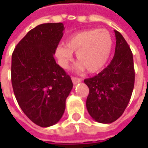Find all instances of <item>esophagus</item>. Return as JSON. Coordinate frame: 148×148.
<instances>
[{
  "label": "esophagus",
  "instance_id": "34e87169",
  "mask_svg": "<svg viewBox=\"0 0 148 148\" xmlns=\"http://www.w3.org/2000/svg\"><path fill=\"white\" fill-rule=\"evenodd\" d=\"M71 79H72V82H73V83H74V85H76V84L79 83V82H82V79H81V78H79V77H71Z\"/></svg>",
  "mask_w": 148,
  "mask_h": 148
}]
</instances>
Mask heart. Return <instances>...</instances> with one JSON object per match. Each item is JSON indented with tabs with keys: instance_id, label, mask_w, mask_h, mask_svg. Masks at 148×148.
<instances>
[{
	"instance_id": "heart-1",
	"label": "heart",
	"mask_w": 148,
	"mask_h": 148,
	"mask_svg": "<svg viewBox=\"0 0 148 148\" xmlns=\"http://www.w3.org/2000/svg\"><path fill=\"white\" fill-rule=\"evenodd\" d=\"M113 45L111 34L106 29H91L74 33L65 39L64 46H58L55 55L62 67L66 68L76 53L77 71L85 67L90 73L101 70L109 60Z\"/></svg>"
}]
</instances>
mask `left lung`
Wrapping results in <instances>:
<instances>
[{"mask_svg": "<svg viewBox=\"0 0 148 148\" xmlns=\"http://www.w3.org/2000/svg\"><path fill=\"white\" fill-rule=\"evenodd\" d=\"M116 48L110 64L93 77L84 80L90 93L88 112L94 121L110 124L123 114L130 101L135 82L133 56L123 36L114 30Z\"/></svg>", "mask_w": 148, "mask_h": 148, "instance_id": "1", "label": "left lung"}]
</instances>
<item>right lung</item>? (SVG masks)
Listing matches in <instances>:
<instances>
[{
  "label": "right lung",
  "mask_w": 148,
  "mask_h": 148,
  "mask_svg": "<svg viewBox=\"0 0 148 148\" xmlns=\"http://www.w3.org/2000/svg\"><path fill=\"white\" fill-rule=\"evenodd\" d=\"M62 23L39 24L19 42L12 55V84L24 114L40 127L57 124L73 88L54 58L63 36Z\"/></svg>",
  "instance_id": "obj_1"
}]
</instances>
